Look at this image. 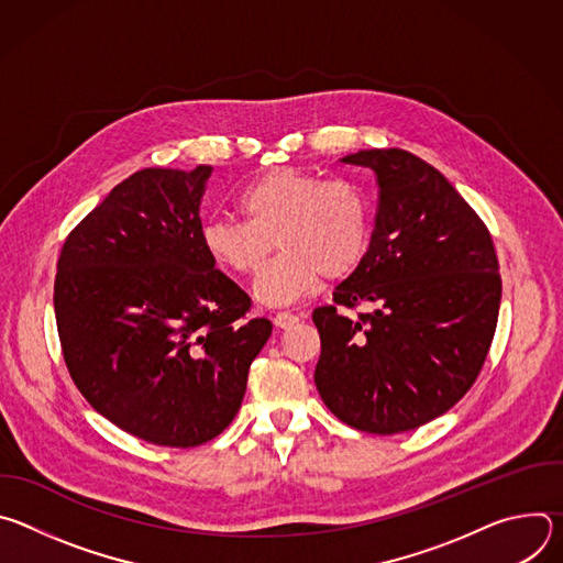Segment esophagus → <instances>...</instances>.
<instances>
[{"label": "esophagus", "mask_w": 563, "mask_h": 563, "mask_svg": "<svg viewBox=\"0 0 563 563\" xmlns=\"http://www.w3.org/2000/svg\"><path fill=\"white\" fill-rule=\"evenodd\" d=\"M302 318V313H291V311H278L276 316H274V323H276V328H283V330H287V328H291L294 323H298V320Z\"/></svg>", "instance_id": "1"}]
</instances>
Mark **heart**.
<instances>
[{
  "instance_id": "1",
  "label": "heart",
  "mask_w": 563,
  "mask_h": 563,
  "mask_svg": "<svg viewBox=\"0 0 563 563\" xmlns=\"http://www.w3.org/2000/svg\"><path fill=\"white\" fill-rule=\"evenodd\" d=\"M235 207L245 220L205 222L202 247L216 267L254 276L276 245L280 254L254 285L265 305H289L323 276L352 274L369 243V207L350 180L276 167L240 191Z\"/></svg>"
}]
</instances>
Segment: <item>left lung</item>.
<instances>
[{"label":"left lung","mask_w":563,"mask_h":563,"mask_svg":"<svg viewBox=\"0 0 563 563\" xmlns=\"http://www.w3.org/2000/svg\"><path fill=\"white\" fill-rule=\"evenodd\" d=\"M376 176L369 247L313 309L320 358L313 380L343 423L369 434L417 430L445 415L488 356L501 302L488 227L441 172L404 148L341 157ZM373 307L350 319L341 306Z\"/></svg>","instance_id":"left-lung-1"}]
</instances>
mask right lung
Returning a JSON list of instances; mask_svg holds the SVG:
<instances>
[{"label": "right lung", "mask_w": 563, "mask_h": 563, "mask_svg": "<svg viewBox=\"0 0 563 563\" xmlns=\"http://www.w3.org/2000/svg\"><path fill=\"white\" fill-rule=\"evenodd\" d=\"M211 167L142 169L79 222L57 261L55 320L82 396L120 430L196 448L238 415L272 336L200 231Z\"/></svg>", "instance_id": "1"}]
</instances>
